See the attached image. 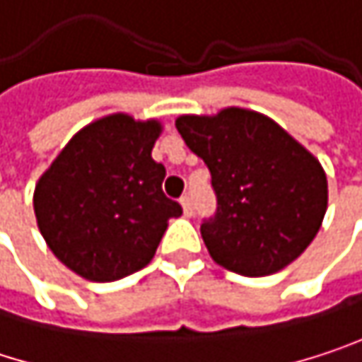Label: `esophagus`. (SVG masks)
Masks as SVG:
<instances>
[{
    "instance_id": "1",
    "label": "esophagus",
    "mask_w": 362,
    "mask_h": 362,
    "mask_svg": "<svg viewBox=\"0 0 362 362\" xmlns=\"http://www.w3.org/2000/svg\"><path fill=\"white\" fill-rule=\"evenodd\" d=\"M182 203V209H184V214L186 216H192V211H194V205H192V199H190V194H184L180 199Z\"/></svg>"
}]
</instances>
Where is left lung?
<instances>
[{
    "label": "left lung",
    "instance_id": "1",
    "mask_svg": "<svg viewBox=\"0 0 362 362\" xmlns=\"http://www.w3.org/2000/svg\"><path fill=\"white\" fill-rule=\"evenodd\" d=\"M176 127L211 174L218 207L203 220L201 237L214 262L243 276H266L302 255L327 211L319 159L255 110L182 115Z\"/></svg>",
    "mask_w": 362,
    "mask_h": 362
}]
</instances>
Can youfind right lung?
<instances>
[{"instance_id": "obj_1", "label": "right lung", "mask_w": 362, "mask_h": 362, "mask_svg": "<svg viewBox=\"0 0 362 362\" xmlns=\"http://www.w3.org/2000/svg\"><path fill=\"white\" fill-rule=\"evenodd\" d=\"M155 119L125 112L79 129L39 178L37 226L52 253L88 281L110 283L144 268L159 247L178 201L165 197V168L151 153Z\"/></svg>"}]
</instances>
